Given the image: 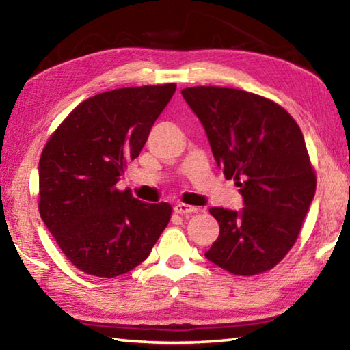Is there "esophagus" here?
I'll use <instances>...</instances> for the list:
<instances>
[{
  "label": "esophagus",
  "instance_id": "1",
  "mask_svg": "<svg viewBox=\"0 0 350 350\" xmlns=\"http://www.w3.org/2000/svg\"><path fill=\"white\" fill-rule=\"evenodd\" d=\"M198 211V208L196 206H193V205H187V204H182V202H179V204H176L174 205V213H177V215H191V213H196Z\"/></svg>",
  "mask_w": 350,
  "mask_h": 350
}]
</instances>
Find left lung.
<instances>
[{
	"label": "left lung",
	"mask_w": 350,
	"mask_h": 350,
	"mask_svg": "<svg viewBox=\"0 0 350 350\" xmlns=\"http://www.w3.org/2000/svg\"><path fill=\"white\" fill-rule=\"evenodd\" d=\"M182 96L245 205L241 211L210 208L221 232L205 256L233 275L264 273L295 245L315 196L317 176L303 133L282 106L258 94L194 86Z\"/></svg>",
	"instance_id": "obj_1"
}]
</instances>
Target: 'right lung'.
Listing matches in <instances>:
<instances>
[{
	"label": "right lung",
	"mask_w": 350,
	"mask_h": 350,
	"mask_svg": "<svg viewBox=\"0 0 350 350\" xmlns=\"http://www.w3.org/2000/svg\"><path fill=\"white\" fill-rule=\"evenodd\" d=\"M176 83L120 88L81 102L46 142L38 210L77 269L114 278L148 258L171 217L167 202L145 204L117 189Z\"/></svg>",
	"instance_id": "add662e5"
}]
</instances>
